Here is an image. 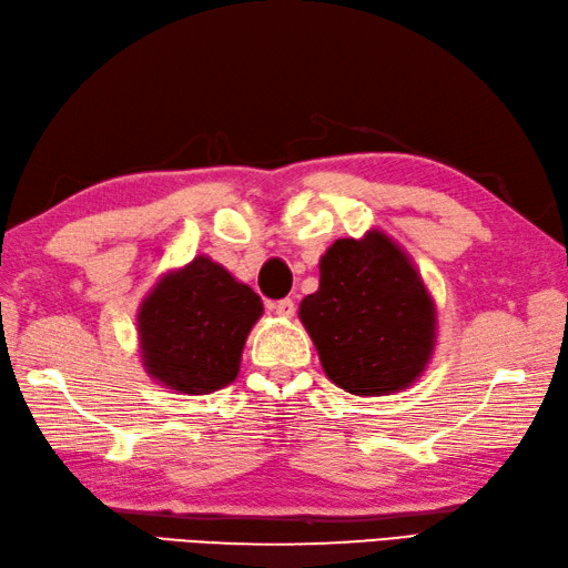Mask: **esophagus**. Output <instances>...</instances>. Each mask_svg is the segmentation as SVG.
Listing matches in <instances>:
<instances>
[{
  "mask_svg": "<svg viewBox=\"0 0 568 568\" xmlns=\"http://www.w3.org/2000/svg\"><path fill=\"white\" fill-rule=\"evenodd\" d=\"M273 311H275L277 317H293L295 315V303L291 301V297H285V301L273 303Z\"/></svg>",
  "mask_w": 568,
  "mask_h": 568,
  "instance_id": "obj_1",
  "label": "esophagus"
}]
</instances>
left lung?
<instances>
[{
  "instance_id": "obj_1",
  "label": "left lung",
  "mask_w": 568,
  "mask_h": 568,
  "mask_svg": "<svg viewBox=\"0 0 568 568\" xmlns=\"http://www.w3.org/2000/svg\"><path fill=\"white\" fill-rule=\"evenodd\" d=\"M297 317L329 383L357 397L412 387L435 355V297L412 255L379 229L329 245Z\"/></svg>"
}]
</instances>
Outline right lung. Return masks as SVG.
Listing matches in <instances>:
<instances>
[{
  "label": "right lung",
  "mask_w": 568,
  "mask_h": 568,
  "mask_svg": "<svg viewBox=\"0 0 568 568\" xmlns=\"http://www.w3.org/2000/svg\"><path fill=\"white\" fill-rule=\"evenodd\" d=\"M263 301L209 255L159 275L136 313L141 365L179 395H211L241 373Z\"/></svg>",
  "instance_id": "add662e5"
}]
</instances>
